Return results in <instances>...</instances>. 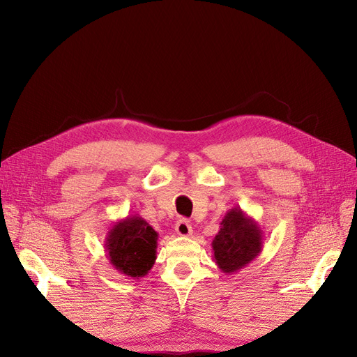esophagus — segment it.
<instances>
[{
	"label": "esophagus",
	"instance_id": "34e87169",
	"mask_svg": "<svg viewBox=\"0 0 357 357\" xmlns=\"http://www.w3.org/2000/svg\"><path fill=\"white\" fill-rule=\"evenodd\" d=\"M176 232L180 236H189L192 234V226L186 219H181L176 223Z\"/></svg>",
	"mask_w": 357,
	"mask_h": 357
}]
</instances>
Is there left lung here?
I'll use <instances>...</instances> for the list:
<instances>
[{"instance_id": "8db88e82", "label": "left lung", "mask_w": 357, "mask_h": 357, "mask_svg": "<svg viewBox=\"0 0 357 357\" xmlns=\"http://www.w3.org/2000/svg\"><path fill=\"white\" fill-rule=\"evenodd\" d=\"M211 247L214 262L222 273H238L261 255L264 231L253 218L234 207L222 219Z\"/></svg>"}]
</instances>
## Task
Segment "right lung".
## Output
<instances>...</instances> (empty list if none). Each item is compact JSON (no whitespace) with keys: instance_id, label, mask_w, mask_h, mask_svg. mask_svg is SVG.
Listing matches in <instances>:
<instances>
[{"instance_id":"right-lung-1","label":"right lung","mask_w":357,"mask_h":357,"mask_svg":"<svg viewBox=\"0 0 357 357\" xmlns=\"http://www.w3.org/2000/svg\"><path fill=\"white\" fill-rule=\"evenodd\" d=\"M158 232L139 214H129L113 223L104 248L109 262L119 274L142 278L156 261Z\"/></svg>"}]
</instances>
